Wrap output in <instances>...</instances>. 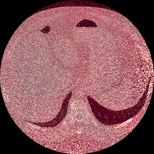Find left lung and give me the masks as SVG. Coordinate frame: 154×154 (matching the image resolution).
<instances>
[{
	"instance_id": "1",
	"label": "left lung",
	"mask_w": 154,
	"mask_h": 154,
	"mask_svg": "<svg viewBox=\"0 0 154 154\" xmlns=\"http://www.w3.org/2000/svg\"><path fill=\"white\" fill-rule=\"evenodd\" d=\"M147 86L146 92L144 93L142 98L139 99L140 100L138 101V103L134 106L123 110L112 111L107 109L105 107L101 106L97 101L91 98L90 96L88 97V100L93 113L100 122L107 126L118 124L134 117L141 110L147 97L149 85Z\"/></svg>"
}]
</instances>
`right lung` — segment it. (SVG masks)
Here are the masks:
<instances>
[{"mask_svg": "<svg viewBox=\"0 0 154 154\" xmlns=\"http://www.w3.org/2000/svg\"><path fill=\"white\" fill-rule=\"evenodd\" d=\"M71 93H69L66 96H65V99L64 101L63 102V104L61 107L60 112H58L57 116L55 117L52 120L48 122H43V123H35V125H37L38 126H42V127H54L56 126L58 123L62 121L63 118H65L66 116V112H67V109H68V105L69 103V100L71 97Z\"/></svg>", "mask_w": 154, "mask_h": 154, "instance_id": "1", "label": "right lung"}]
</instances>
